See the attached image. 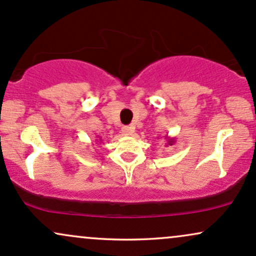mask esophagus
Listing matches in <instances>:
<instances>
[{
  "label": "esophagus",
  "instance_id": "obj_1",
  "mask_svg": "<svg viewBox=\"0 0 256 256\" xmlns=\"http://www.w3.org/2000/svg\"><path fill=\"white\" fill-rule=\"evenodd\" d=\"M122 134H124V136H132V134H134V126H124V128H122Z\"/></svg>",
  "mask_w": 256,
  "mask_h": 256
}]
</instances>
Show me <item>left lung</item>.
<instances>
[{"label":"left lung","instance_id":"8db88e82","mask_svg":"<svg viewBox=\"0 0 256 256\" xmlns=\"http://www.w3.org/2000/svg\"><path fill=\"white\" fill-rule=\"evenodd\" d=\"M165 138L167 140V146L174 144V142H176V138H174V137H168V136H166Z\"/></svg>","mask_w":256,"mask_h":256}]
</instances>
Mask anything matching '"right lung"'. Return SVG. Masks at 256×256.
Wrapping results in <instances>:
<instances>
[{
    "label": "right lung",
    "instance_id": "right-lung-1",
    "mask_svg": "<svg viewBox=\"0 0 256 256\" xmlns=\"http://www.w3.org/2000/svg\"><path fill=\"white\" fill-rule=\"evenodd\" d=\"M101 140H100V142H101Z\"/></svg>",
    "mask_w": 256,
    "mask_h": 256
}]
</instances>
